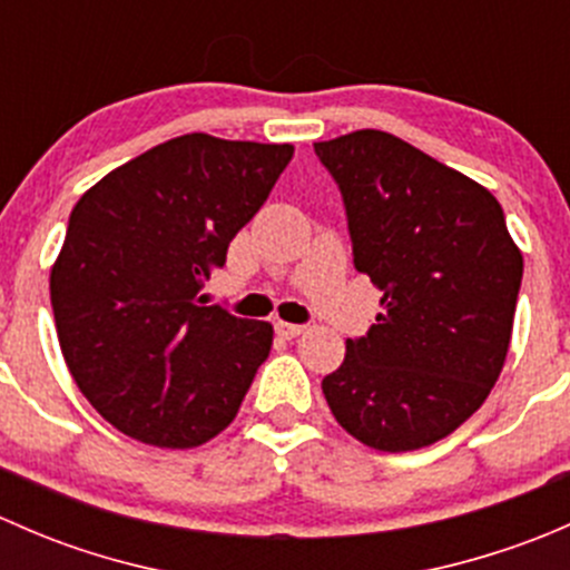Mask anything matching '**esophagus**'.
<instances>
[{
  "label": "esophagus",
  "instance_id": "34e87169",
  "mask_svg": "<svg viewBox=\"0 0 570 570\" xmlns=\"http://www.w3.org/2000/svg\"><path fill=\"white\" fill-rule=\"evenodd\" d=\"M275 331H278V336H284V338H297L303 331H306V327L295 325V322H275Z\"/></svg>",
  "mask_w": 570,
  "mask_h": 570
}]
</instances>
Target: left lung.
<instances>
[{
  "mask_svg": "<svg viewBox=\"0 0 570 570\" xmlns=\"http://www.w3.org/2000/svg\"><path fill=\"white\" fill-rule=\"evenodd\" d=\"M314 151L344 195L355 269L383 292L377 322L347 338L322 394L361 444L422 450L502 375L524 258L499 200L411 142L358 129Z\"/></svg>",
  "mask_w": 570,
  "mask_h": 570,
  "instance_id": "8db88e82",
  "label": "left lung"
}]
</instances>
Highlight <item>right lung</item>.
Wrapping results in <instances>:
<instances>
[{"label": "right lung", "mask_w": 570, "mask_h": 570, "mask_svg": "<svg viewBox=\"0 0 570 570\" xmlns=\"http://www.w3.org/2000/svg\"><path fill=\"white\" fill-rule=\"evenodd\" d=\"M295 146L193 135L159 142L77 200L51 264V308L79 392L129 439L193 450L228 428L273 325L198 292Z\"/></svg>", "instance_id": "1"}]
</instances>
